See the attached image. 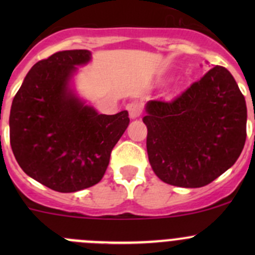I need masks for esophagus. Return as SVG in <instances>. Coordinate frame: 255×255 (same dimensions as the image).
Returning <instances> with one entry per match:
<instances>
[{"mask_svg": "<svg viewBox=\"0 0 255 255\" xmlns=\"http://www.w3.org/2000/svg\"><path fill=\"white\" fill-rule=\"evenodd\" d=\"M126 109H127L128 113H129L130 118L139 117L140 113H142V107H140L139 102H137V101H132V102H129V104H127Z\"/></svg>", "mask_w": 255, "mask_h": 255, "instance_id": "1", "label": "esophagus"}]
</instances>
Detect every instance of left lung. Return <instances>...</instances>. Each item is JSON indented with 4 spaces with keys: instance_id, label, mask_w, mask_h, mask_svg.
<instances>
[{
    "instance_id": "8db88e82",
    "label": "left lung",
    "mask_w": 255,
    "mask_h": 255,
    "mask_svg": "<svg viewBox=\"0 0 255 255\" xmlns=\"http://www.w3.org/2000/svg\"><path fill=\"white\" fill-rule=\"evenodd\" d=\"M143 122L156 176L202 187L231 168L247 138L244 96L230 71L216 65L171 101L151 100Z\"/></svg>"
}]
</instances>
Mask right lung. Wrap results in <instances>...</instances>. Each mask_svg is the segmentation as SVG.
<instances>
[{"label": "right lung", "instance_id": "obj_1", "mask_svg": "<svg viewBox=\"0 0 255 255\" xmlns=\"http://www.w3.org/2000/svg\"><path fill=\"white\" fill-rule=\"evenodd\" d=\"M89 50H64L33 65L14 96L9 142L27 175L59 192L100 182L111 151L129 125L128 112L99 115L69 89Z\"/></svg>", "mask_w": 255, "mask_h": 255}]
</instances>
